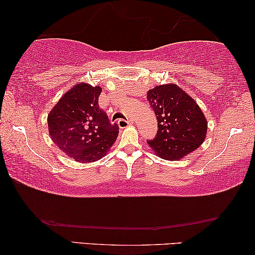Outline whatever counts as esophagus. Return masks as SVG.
Returning <instances> with one entry per match:
<instances>
[{
	"instance_id": "34e87169",
	"label": "esophagus",
	"mask_w": 255,
	"mask_h": 255,
	"mask_svg": "<svg viewBox=\"0 0 255 255\" xmlns=\"http://www.w3.org/2000/svg\"><path fill=\"white\" fill-rule=\"evenodd\" d=\"M133 123H134V122H133V120H128V121H125V120H119V121H118V124H119V127H120L121 128L127 127V124H128V125H132Z\"/></svg>"
}]
</instances>
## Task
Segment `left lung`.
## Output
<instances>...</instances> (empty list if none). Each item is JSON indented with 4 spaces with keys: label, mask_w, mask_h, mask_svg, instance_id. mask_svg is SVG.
Here are the masks:
<instances>
[{
    "label": "left lung",
    "mask_w": 255,
    "mask_h": 255,
    "mask_svg": "<svg viewBox=\"0 0 255 255\" xmlns=\"http://www.w3.org/2000/svg\"><path fill=\"white\" fill-rule=\"evenodd\" d=\"M147 99L158 121L156 136L147 141L156 155L176 160L200 147L208 123L194 99L174 83L150 89Z\"/></svg>",
    "instance_id": "obj_1"
}]
</instances>
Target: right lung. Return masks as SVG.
<instances>
[{
    "label": "right lung",
    "instance_id": "add662e5",
    "mask_svg": "<svg viewBox=\"0 0 255 255\" xmlns=\"http://www.w3.org/2000/svg\"><path fill=\"white\" fill-rule=\"evenodd\" d=\"M99 86L78 83L62 96L47 118L48 131L62 151L79 162H93L105 156L119 135L98 105Z\"/></svg>",
    "mask_w": 255,
    "mask_h": 255
}]
</instances>
